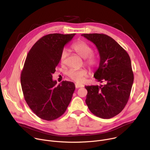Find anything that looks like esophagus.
Listing matches in <instances>:
<instances>
[{
	"label": "esophagus",
	"instance_id": "34e87169",
	"mask_svg": "<svg viewBox=\"0 0 150 150\" xmlns=\"http://www.w3.org/2000/svg\"><path fill=\"white\" fill-rule=\"evenodd\" d=\"M83 85H81V84H78V83H75V87L76 88H81V87H83Z\"/></svg>",
	"mask_w": 150,
	"mask_h": 150
}]
</instances>
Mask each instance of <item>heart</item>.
<instances>
[{"mask_svg":"<svg viewBox=\"0 0 150 150\" xmlns=\"http://www.w3.org/2000/svg\"><path fill=\"white\" fill-rule=\"evenodd\" d=\"M72 49L78 54L80 57L84 59L85 65H87L90 69H93L97 67L98 63V58L96 56L92 54L93 50L92 47L87 44L86 42L79 40L71 46ZM68 56V51L66 49L62 50L60 55V62L64 63ZM67 75L69 78L75 82L80 83L82 82L85 77L87 75V71L84 69H70L67 72Z\"/></svg>","mask_w":150,"mask_h":150,"instance_id":"heart-1","label":"heart"}]
</instances>
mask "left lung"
Here are the masks:
<instances>
[{
    "mask_svg": "<svg viewBox=\"0 0 150 150\" xmlns=\"http://www.w3.org/2000/svg\"><path fill=\"white\" fill-rule=\"evenodd\" d=\"M96 46L100 57L94 76L103 85L85 86L88 93L85 103L97 117L110 119L125 108L129 100L134 73L130 57L110 36L104 34H83Z\"/></svg>",
    "mask_w": 150,
    "mask_h": 150,
    "instance_id": "left-lung-1",
    "label": "left lung"
}]
</instances>
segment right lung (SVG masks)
<instances>
[{"label":"right lung","mask_w":150,"mask_h":150,"mask_svg":"<svg viewBox=\"0 0 150 150\" xmlns=\"http://www.w3.org/2000/svg\"><path fill=\"white\" fill-rule=\"evenodd\" d=\"M75 34L54 33L40 38L31 47L21 74V83L25 101L40 118L51 121L67 109L75 89L74 82L56 85L52 74L60 62L64 46Z\"/></svg>","instance_id":"1"}]
</instances>
